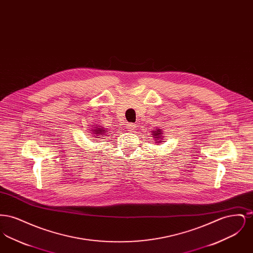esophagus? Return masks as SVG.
Here are the masks:
<instances>
[{"instance_id":"1","label":"esophagus","mask_w":253,"mask_h":253,"mask_svg":"<svg viewBox=\"0 0 253 253\" xmlns=\"http://www.w3.org/2000/svg\"><path fill=\"white\" fill-rule=\"evenodd\" d=\"M136 128V125L134 124V123H128L127 124V129H128V131H132V130H134Z\"/></svg>"}]
</instances>
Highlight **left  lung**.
I'll use <instances>...</instances> for the list:
<instances>
[{
  "label": "left lung",
  "instance_id": "obj_1",
  "mask_svg": "<svg viewBox=\"0 0 253 253\" xmlns=\"http://www.w3.org/2000/svg\"><path fill=\"white\" fill-rule=\"evenodd\" d=\"M152 134L154 135V137L157 139V141L156 142H157V143H161V134H162V132H161V130L160 129H158L157 131H153L152 132Z\"/></svg>",
  "mask_w": 253,
  "mask_h": 253
}]
</instances>
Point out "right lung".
Segmentation results:
<instances>
[{
    "instance_id": "1",
    "label": "right lung",
    "mask_w": 253,
    "mask_h": 253,
    "mask_svg": "<svg viewBox=\"0 0 253 253\" xmlns=\"http://www.w3.org/2000/svg\"><path fill=\"white\" fill-rule=\"evenodd\" d=\"M93 132H94V134H96V136H100V135H106L105 134V132H107V131H105L104 129H103V127H98V126H96L95 127V129L94 130H92Z\"/></svg>"
}]
</instances>
